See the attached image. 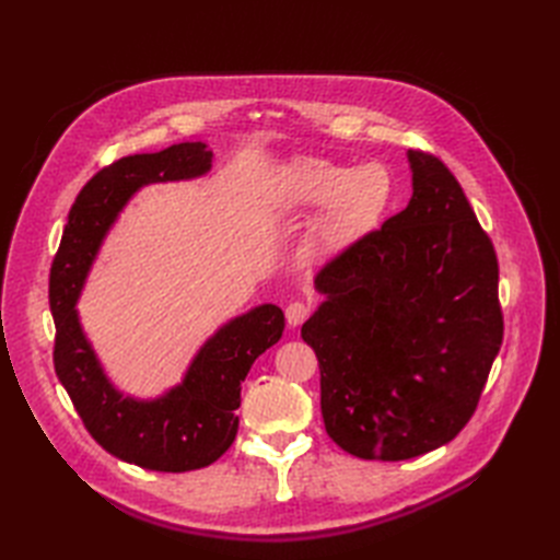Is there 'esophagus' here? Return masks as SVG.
I'll list each match as a JSON object with an SVG mask.
<instances>
[{
    "mask_svg": "<svg viewBox=\"0 0 560 560\" xmlns=\"http://www.w3.org/2000/svg\"><path fill=\"white\" fill-rule=\"evenodd\" d=\"M284 315H287V322H290V327H299L301 322H306V317L311 315V306L303 301H292L290 306L284 308Z\"/></svg>",
    "mask_w": 560,
    "mask_h": 560,
    "instance_id": "esophagus-1",
    "label": "esophagus"
}]
</instances>
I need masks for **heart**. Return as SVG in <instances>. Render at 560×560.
I'll use <instances>...</instances> for the list:
<instances>
[{"label":"heart","instance_id":"1","mask_svg":"<svg viewBox=\"0 0 560 560\" xmlns=\"http://www.w3.org/2000/svg\"><path fill=\"white\" fill-rule=\"evenodd\" d=\"M393 179L378 163L346 165L327 159H303L284 177L287 206L299 212L322 208L308 252L341 249L374 229L383 217Z\"/></svg>","mask_w":560,"mask_h":560}]
</instances>
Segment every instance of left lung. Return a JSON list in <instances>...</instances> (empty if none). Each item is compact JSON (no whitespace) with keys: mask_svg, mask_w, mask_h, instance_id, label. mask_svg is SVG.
I'll list each match as a JSON object with an SVG mask.
<instances>
[{"mask_svg":"<svg viewBox=\"0 0 560 560\" xmlns=\"http://www.w3.org/2000/svg\"><path fill=\"white\" fill-rule=\"evenodd\" d=\"M413 196L317 270L301 327L327 434L364 460H409L474 416L502 346L498 254L453 173L409 151Z\"/></svg>","mask_w":560,"mask_h":560,"instance_id":"1","label":"left lung"}]
</instances>
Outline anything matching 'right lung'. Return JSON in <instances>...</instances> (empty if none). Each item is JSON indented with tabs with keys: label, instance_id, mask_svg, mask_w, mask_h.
Here are the masks:
<instances>
[{
	"label": "right lung",
	"instance_id": "obj_1",
	"mask_svg": "<svg viewBox=\"0 0 560 560\" xmlns=\"http://www.w3.org/2000/svg\"><path fill=\"white\" fill-rule=\"evenodd\" d=\"M210 159L202 142H179L105 165L79 191L50 266L56 374L95 442L142 469L191 471L219 460L238 432L235 409L249 366L284 331V315L270 303L231 319L200 348L184 383L156 401L116 393L81 334L74 301L118 210L144 184L208 173Z\"/></svg>",
	"mask_w": 560,
	"mask_h": 560
}]
</instances>
